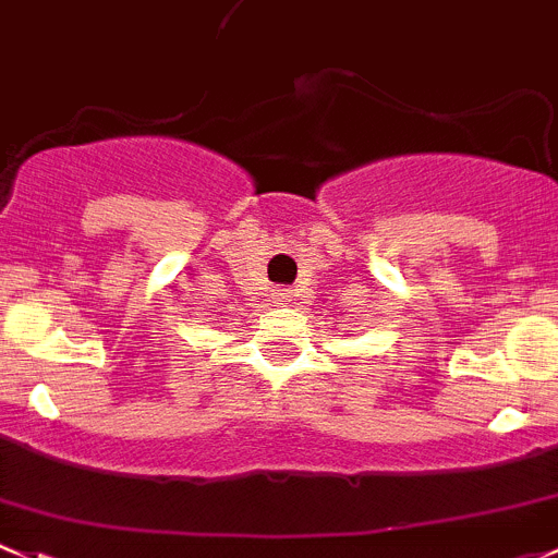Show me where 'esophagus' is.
<instances>
[{
	"label": "esophagus",
	"instance_id": "34e87169",
	"mask_svg": "<svg viewBox=\"0 0 558 558\" xmlns=\"http://www.w3.org/2000/svg\"><path fill=\"white\" fill-rule=\"evenodd\" d=\"M275 302H278L280 307H286V305H291V302H294V291L291 289H275Z\"/></svg>",
	"mask_w": 558,
	"mask_h": 558
}]
</instances>
